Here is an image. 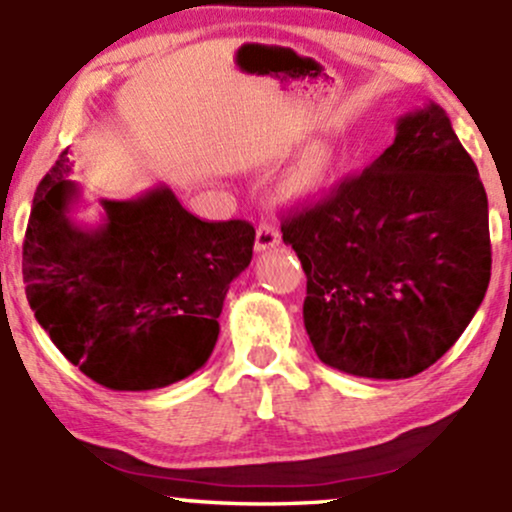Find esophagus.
<instances>
[{
  "mask_svg": "<svg viewBox=\"0 0 512 512\" xmlns=\"http://www.w3.org/2000/svg\"><path fill=\"white\" fill-rule=\"evenodd\" d=\"M281 243V233L279 228L274 226V223H260L257 226V236H255V250L257 252H264V250H272L276 245Z\"/></svg>",
  "mask_w": 512,
  "mask_h": 512,
  "instance_id": "34e87169",
  "label": "esophagus"
}]
</instances>
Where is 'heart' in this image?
Wrapping results in <instances>:
<instances>
[{
  "label": "heart",
  "instance_id": "b5f03b06",
  "mask_svg": "<svg viewBox=\"0 0 512 512\" xmlns=\"http://www.w3.org/2000/svg\"><path fill=\"white\" fill-rule=\"evenodd\" d=\"M337 156L327 144H315L305 151V156L296 163L286 178V195L293 199H315L330 187Z\"/></svg>",
  "mask_w": 512,
  "mask_h": 512
}]
</instances>
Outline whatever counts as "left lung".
Listing matches in <instances>:
<instances>
[{"label":"left lung","mask_w":512,"mask_h":512,"mask_svg":"<svg viewBox=\"0 0 512 512\" xmlns=\"http://www.w3.org/2000/svg\"><path fill=\"white\" fill-rule=\"evenodd\" d=\"M281 233L308 276L303 322L317 358L358 378L433 366L489 289L486 190L436 103L399 117L383 154L284 216Z\"/></svg>","instance_id":"obj_1"}]
</instances>
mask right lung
<instances>
[{"mask_svg":"<svg viewBox=\"0 0 512 512\" xmlns=\"http://www.w3.org/2000/svg\"><path fill=\"white\" fill-rule=\"evenodd\" d=\"M64 149L40 180L23 240L35 320L74 366L110 390L178 383L209 361L228 286L248 267V221H202L173 190L101 199L103 221L72 219L79 185Z\"/></svg>","mask_w":512,"mask_h":512,"instance_id":"right-lung-1","label":"right lung"}]
</instances>
